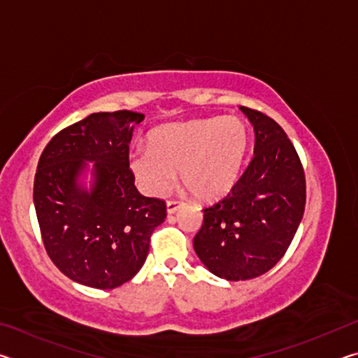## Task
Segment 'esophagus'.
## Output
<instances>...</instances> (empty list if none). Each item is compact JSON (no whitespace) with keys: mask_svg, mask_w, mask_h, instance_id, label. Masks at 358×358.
Segmentation results:
<instances>
[{"mask_svg":"<svg viewBox=\"0 0 358 358\" xmlns=\"http://www.w3.org/2000/svg\"><path fill=\"white\" fill-rule=\"evenodd\" d=\"M180 207H181V202H180V201H169V202H167V213L172 215V213H175V211H177Z\"/></svg>","mask_w":358,"mask_h":358,"instance_id":"esophagus-1","label":"esophagus"}]
</instances>
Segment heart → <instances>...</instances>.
Here are the masks:
<instances>
[{"instance_id":"heart-1","label":"heart","mask_w":358,"mask_h":358,"mask_svg":"<svg viewBox=\"0 0 358 358\" xmlns=\"http://www.w3.org/2000/svg\"><path fill=\"white\" fill-rule=\"evenodd\" d=\"M248 150L250 131L237 117L180 121L150 132L148 148L131 156V171L151 196L171 191L180 171L192 196L215 201L237 183Z\"/></svg>"}]
</instances>
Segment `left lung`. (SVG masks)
Segmentation results:
<instances>
[{"label":"left lung","instance_id":"obj_1","mask_svg":"<svg viewBox=\"0 0 358 358\" xmlns=\"http://www.w3.org/2000/svg\"><path fill=\"white\" fill-rule=\"evenodd\" d=\"M254 126V156L227 196L203 208L194 251L227 281L264 275L286 254L306 203L305 171L286 132L265 113L240 107Z\"/></svg>","mask_w":358,"mask_h":358}]
</instances>
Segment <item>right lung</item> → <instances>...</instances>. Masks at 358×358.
Instances as JSON below:
<instances>
[{
    "mask_svg": "<svg viewBox=\"0 0 358 358\" xmlns=\"http://www.w3.org/2000/svg\"><path fill=\"white\" fill-rule=\"evenodd\" d=\"M145 115L92 113L59 131L42 151L33 201L45 251L72 281L115 289L147 260L153 230L166 220V202L145 197L129 169V142ZM93 160L90 192L76 183Z\"/></svg>",
    "mask_w": 358,
    "mask_h": 358,
    "instance_id": "1",
    "label": "right lung"
}]
</instances>
